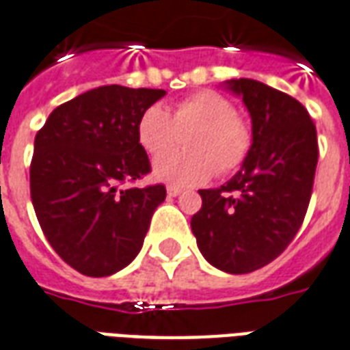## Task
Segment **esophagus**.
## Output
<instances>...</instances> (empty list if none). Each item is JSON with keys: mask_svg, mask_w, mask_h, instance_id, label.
<instances>
[{"mask_svg": "<svg viewBox=\"0 0 350 350\" xmlns=\"http://www.w3.org/2000/svg\"><path fill=\"white\" fill-rule=\"evenodd\" d=\"M167 195L168 196L182 195V187H176V185H168V187H167Z\"/></svg>", "mask_w": 350, "mask_h": 350, "instance_id": "obj_1", "label": "esophagus"}]
</instances>
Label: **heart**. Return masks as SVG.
I'll use <instances>...</instances> for the list:
<instances>
[{"instance_id":"b5f03b06","label":"heart","mask_w":350,"mask_h":350,"mask_svg":"<svg viewBox=\"0 0 350 350\" xmlns=\"http://www.w3.org/2000/svg\"><path fill=\"white\" fill-rule=\"evenodd\" d=\"M186 137L188 150L165 156L154 165L157 180L200 185L215 174H230L245 163L252 148V131L234 111V103L215 90H200L176 102L172 113L154 103L142 111L137 137L150 155L172 151Z\"/></svg>"}]
</instances>
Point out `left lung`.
<instances>
[{
  "label": "left lung",
  "mask_w": 350,
  "mask_h": 350,
  "mask_svg": "<svg viewBox=\"0 0 350 350\" xmlns=\"http://www.w3.org/2000/svg\"><path fill=\"white\" fill-rule=\"evenodd\" d=\"M252 118V148L219 189H200L191 228L202 256L230 274L265 267L299 232L317 167V131L306 107L256 79H232Z\"/></svg>",
  "instance_id": "left-lung-1"
}]
</instances>
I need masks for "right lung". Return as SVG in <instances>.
<instances>
[{"mask_svg":"<svg viewBox=\"0 0 350 350\" xmlns=\"http://www.w3.org/2000/svg\"><path fill=\"white\" fill-rule=\"evenodd\" d=\"M161 89L103 85L53 109L35 137L31 200L57 254L85 276H109L135 260L161 183L122 189L152 170L137 137Z\"/></svg>","mask_w":350,"mask_h":350,"instance_id":"right-lung-1","label":"right lung"}]
</instances>
